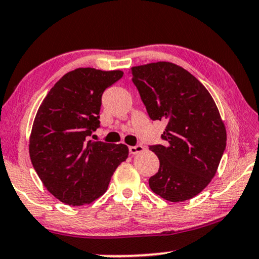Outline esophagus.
Segmentation results:
<instances>
[{"instance_id":"obj_1","label":"esophagus","mask_w":259,"mask_h":259,"mask_svg":"<svg viewBox=\"0 0 259 259\" xmlns=\"http://www.w3.org/2000/svg\"><path fill=\"white\" fill-rule=\"evenodd\" d=\"M143 146L142 145H137V146H130L129 147V153L130 154H139L141 152H143Z\"/></svg>"}]
</instances>
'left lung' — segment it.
Here are the masks:
<instances>
[{"label":"left lung","instance_id":"left-lung-1","mask_svg":"<svg viewBox=\"0 0 259 259\" xmlns=\"http://www.w3.org/2000/svg\"><path fill=\"white\" fill-rule=\"evenodd\" d=\"M132 74L150 119L167 123L165 145L149 147L160 161L150 189L171 202L195 197L215 176L226 148L217 104L194 75L171 62L133 67Z\"/></svg>","mask_w":259,"mask_h":259}]
</instances>
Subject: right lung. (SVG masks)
<instances>
[{
    "label": "right lung",
    "mask_w": 259,
    "mask_h": 259,
    "mask_svg": "<svg viewBox=\"0 0 259 259\" xmlns=\"http://www.w3.org/2000/svg\"><path fill=\"white\" fill-rule=\"evenodd\" d=\"M123 71L77 68L60 78L39 106L29 136L32 165L48 191L69 205H82L107 190L125 161V145L91 141L100 126L101 96Z\"/></svg>",
    "instance_id": "add662e5"
}]
</instances>
